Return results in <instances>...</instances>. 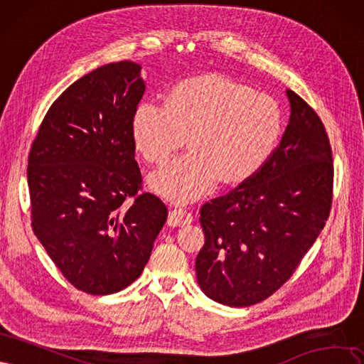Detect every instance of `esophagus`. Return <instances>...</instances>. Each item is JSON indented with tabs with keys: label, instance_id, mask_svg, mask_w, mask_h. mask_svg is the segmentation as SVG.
I'll use <instances>...</instances> for the list:
<instances>
[{
	"label": "esophagus",
	"instance_id": "34e87169",
	"mask_svg": "<svg viewBox=\"0 0 364 364\" xmlns=\"http://www.w3.org/2000/svg\"><path fill=\"white\" fill-rule=\"evenodd\" d=\"M192 220H193V216L189 212H186V210H183V208H173L169 212L168 225L169 227H184V225H189Z\"/></svg>",
	"mask_w": 364,
	"mask_h": 364
}]
</instances>
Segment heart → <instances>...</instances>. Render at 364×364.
<instances>
[{"label":"heart","instance_id":"heart-1","mask_svg":"<svg viewBox=\"0 0 364 364\" xmlns=\"http://www.w3.org/2000/svg\"><path fill=\"white\" fill-rule=\"evenodd\" d=\"M281 132L271 97L218 74L181 81L168 102H140L132 119L134 146L151 163H165L187 136L191 151L149 177L152 191L178 204L212 193L220 180L251 178L272 156Z\"/></svg>","mask_w":364,"mask_h":364}]
</instances>
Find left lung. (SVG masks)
<instances>
[{"label": "left lung", "mask_w": 364, "mask_h": 364, "mask_svg": "<svg viewBox=\"0 0 364 364\" xmlns=\"http://www.w3.org/2000/svg\"><path fill=\"white\" fill-rule=\"evenodd\" d=\"M290 118L279 145L251 178L201 207L205 243L196 279L205 295L248 307L283 286L330 216L333 154L319 116L286 90Z\"/></svg>", "instance_id": "8db88e82"}]
</instances>
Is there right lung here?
<instances>
[{
  "label": "right lung",
  "instance_id": "right-lung-1",
  "mask_svg": "<svg viewBox=\"0 0 364 364\" xmlns=\"http://www.w3.org/2000/svg\"><path fill=\"white\" fill-rule=\"evenodd\" d=\"M140 69L124 60L77 80L46 112L28 156L33 231L69 283L90 295L139 278L168 218L157 196L137 193Z\"/></svg>",
  "mask_w": 364,
  "mask_h": 364
}]
</instances>
